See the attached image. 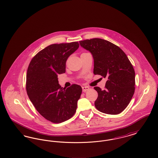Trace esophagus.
<instances>
[{"mask_svg":"<svg viewBox=\"0 0 158 158\" xmlns=\"http://www.w3.org/2000/svg\"><path fill=\"white\" fill-rule=\"evenodd\" d=\"M89 89V88L88 86H82L83 92H86Z\"/></svg>","mask_w":158,"mask_h":158,"instance_id":"obj_1","label":"esophagus"}]
</instances>
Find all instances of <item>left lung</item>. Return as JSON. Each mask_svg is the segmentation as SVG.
Instances as JSON below:
<instances>
[{
  "label": "left lung",
  "mask_w": 158,
  "mask_h": 158,
  "mask_svg": "<svg viewBox=\"0 0 158 158\" xmlns=\"http://www.w3.org/2000/svg\"><path fill=\"white\" fill-rule=\"evenodd\" d=\"M89 51L94 60V75L106 77L105 90L94 87L98 92L95 106L102 113L115 115L123 111L135 90V72L125 53L118 46L101 38L79 41Z\"/></svg>",
  "instance_id": "8db88e82"
}]
</instances>
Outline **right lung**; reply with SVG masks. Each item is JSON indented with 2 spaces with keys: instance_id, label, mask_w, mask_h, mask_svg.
<instances>
[{
  "instance_id": "1",
  "label": "right lung",
  "mask_w": 158,
  "mask_h": 158,
  "mask_svg": "<svg viewBox=\"0 0 158 158\" xmlns=\"http://www.w3.org/2000/svg\"><path fill=\"white\" fill-rule=\"evenodd\" d=\"M78 42L54 44L43 49L28 66L26 90L37 111L46 120L60 123L75 114L82 89L73 84L63 88L57 76L66 72L68 57L79 48Z\"/></svg>"
}]
</instances>
